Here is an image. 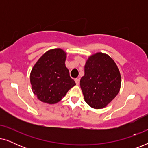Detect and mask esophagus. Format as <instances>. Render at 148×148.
<instances>
[{"label":"esophagus","mask_w":148,"mask_h":148,"mask_svg":"<svg viewBox=\"0 0 148 148\" xmlns=\"http://www.w3.org/2000/svg\"><path fill=\"white\" fill-rule=\"evenodd\" d=\"M75 82L77 85H79V84L80 79H78V78H77V79H75Z\"/></svg>","instance_id":"obj_1"}]
</instances>
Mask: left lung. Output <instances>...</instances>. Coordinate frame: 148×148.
<instances>
[{"instance_id": "left-lung-1", "label": "left lung", "mask_w": 148, "mask_h": 148, "mask_svg": "<svg viewBox=\"0 0 148 148\" xmlns=\"http://www.w3.org/2000/svg\"><path fill=\"white\" fill-rule=\"evenodd\" d=\"M84 68L80 86L85 101L93 108H105L120 91L121 77L118 66L108 54L97 52L89 56Z\"/></svg>"}]
</instances>
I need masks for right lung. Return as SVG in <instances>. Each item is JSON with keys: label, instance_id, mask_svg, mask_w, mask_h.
Masks as SVG:
<instances>
[{"label": "right lung", "instance_id": "obj_1", "mask_svg": "<svg viewBox=\"0 0 148 148\" xmlns=\"http://www.w3.org/2000/svg\"><path fill=\"white\" fill-rule=\"evenodd\" d=\"M66 53L61 48L46 52L34 64L30 73L33 93L42 102L54 104L62 100L75 86L65 66Z\"/></svg>", "mask_w": 148, "mask_h": 148}]
</instances>
